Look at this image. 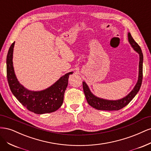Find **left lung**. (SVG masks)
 Masks as SVG:
<instances>
[{
  "mask_svg": "<svg viewBox=\"0 0 151 151\" xmlns=\"http://www.w3.org/2000/svg\"><path fill=\"white\" fill-rule=\"evenodd\" d=\"M128 40L131 47L139 55V76L138 80L130 92L126 96L117 100H109L97 97L93 94L89 88V86L86 83L85 81L83 82V89L87 101L91 106L98 110L105 111H114L119 110V109L125 107L129 104L133 99L135 95L137 94L140 88L142 81V71H143V54L139 45L137 43L135 40L132 37L131 34L128 33Z\"/></svg>",
  "mask_w": 151,
  "mask_h": 151,
  "instance_id": "1",
  "label": "left lung"
}]
</instances>
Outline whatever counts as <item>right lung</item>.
Segmentation results:
<instances>
[{
  "instance_id": "right-lung-1",
  "label": "right lung",
  "mask_w": 151,
  "mask_h": 151,
  "mask_svg": "<svg viewBox=\"0 0 151 151\" xmlns=\"http://www.w3.org/2000/svg\"><path fill=\"white\" fill-rule=\"evenodd\" d=\"M14 42L7 55V77L11 92L24 107L36 114L57 111L63 101V96L68 85V77L73 72L67 73L49 88L42 91L29 90L17 80L13 67Z\"/></svg>"
}]
</instances>
